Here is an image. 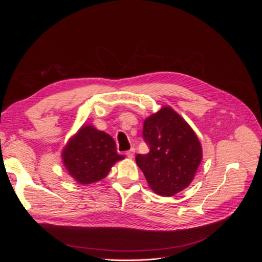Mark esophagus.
Here are the masks:
<instances>
[{
	"label": "esophagus",
	"mask_w": 262,
	"mask_h": 262,
	"mask_svg": "<svg viewBox=\"0 0 262 262\" xmlns=\"http://www.w3.org/2000/svg\"><path fill=\"white\" fill-rule=\"evenodd\" d=\"M134 152H136V149H134L133 147L131 148V149H129V150H126L125 152V155L128 156L129 158H133V156H134Z\"/></svg>",
	"instance_id": "34e87169"
}]
</instances>
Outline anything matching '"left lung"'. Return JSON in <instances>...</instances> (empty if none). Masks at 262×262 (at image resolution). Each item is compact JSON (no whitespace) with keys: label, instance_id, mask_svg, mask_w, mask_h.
I'll list each match as a JSON object with an SVG mask.
<instances>
[{"label":"left lung","instance_id":"left-lung-1","mask_svg":"<svg viewBox=\"0 0 262 262\" xmlns=\"http://www.w3.org/2000/svg\"><path fill=\"white\" fill-rule=\"evenodd\" d=\"M143 140L147 154H138L136 162L150 189L171 196L193 180L202 160V147L190 125L170 107L145 119Z\"/></svg>","mask_w":262,"mask_h":262}]
</instances>
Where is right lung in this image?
I'll return each instance as SVG.
<instances>
[{
	"mask_svg": "<svg viewBox=\"0 0 262 262\" xmlns=\"http://www.w3.org/2000/svg\"><path fill=\"white\" fill-rule=\"evenodd\" d=\"M62 158L71 176L82 185H90L105 178L112 166L124 157L117 153L109 134L85 125L69 141Z\"/></svg>",
	"mask_w": 262,
	"mask_h": 262,
	"instance_id": "add662e5",
	"label": "right lung"
}]
</instances>
